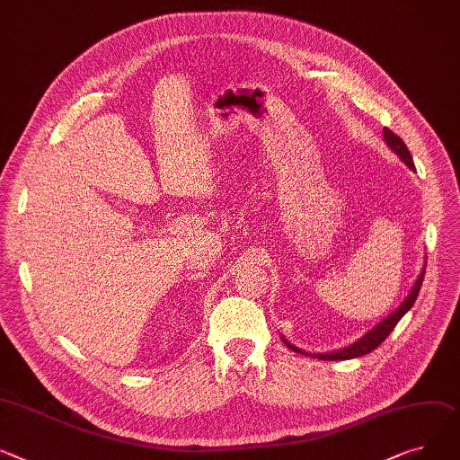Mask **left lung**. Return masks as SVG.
I'll return each mask as SVG.
<instances>
[{"mask_svg": "<svg viewBox=\"0 0 460 460\" xmlns=\"http://www.w3.org/2000/svg\"><path fill=\"white\" fill-rule=\"evenodd\" d=\"M383 133H385L386 144L397 153V155H400V157L403 159V163H405L411 170H414V163H412V157H411V151H409V147L405 146V142H403L400 137H397L394 131H390L388 128H385ZM423 275H425V268H423V271L420 273V278H418V281L414 283L411 294L407 296V299L400 305V307H397V311H394L388 318H385V320H383L377 327H374L368 334H364L360 341H357L355 344H351V346H348V348H344V349L334 351V353H325V355L318 353V355H314V357H316V358H322V360H348V358L362 357V355H366V353L374 351L377 346H381V344L386 341V336L394 331V327L397 325V322H400V320L405 316V313L414 305V301H416V297H418V292H420V288H421V283H423ZM285 344H287L290 349L297 351V353H305V351H301V349L290 346L287 341H285ZM307 355H309V353H307Z\"/></svg>", "mask_w": 460, "mask_h": 460, "instance_id": "8db88e82", "label": "left lung"}]
</instances>
